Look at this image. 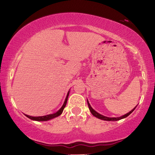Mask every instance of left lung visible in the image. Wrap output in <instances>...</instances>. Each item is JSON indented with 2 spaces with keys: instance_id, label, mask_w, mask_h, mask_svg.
<instances>
[{
  "instance_id": "8db88e82",
  "label": "left lung",
  "mask_w": 155,
  "mask_h": 155,
  "mask_svg": "<svg viewBox=\"0 0 155 155\" xmlns=\"http://www.w3.org/2000/svg\"><path fill=\"white\" fill-rule=\"evenodd\" d=\"M87 103H88V108H89V110L91 111V113H92V114L93 115V116H94L95 117H97L98 118H99V119L103 120H107V121H117V120H119L120 119H123V118H126L128 116V115H130L131 113H132L134 111V110L135 109V108L137 107H135L132 110H130V112H128V113L123 115V116H121V117H107L104 116V115H102V114H99L98 113H97L96 110H94L93 108L91 107L89 102H88V100H87Z\"/></svg>"
}]
</instances>
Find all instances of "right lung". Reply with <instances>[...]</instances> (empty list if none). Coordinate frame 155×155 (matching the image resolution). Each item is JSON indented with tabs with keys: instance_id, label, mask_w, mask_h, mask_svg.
<instances>
[{
	"instance_id": "obj_1",
	"label": "right lung",
	"mask_w": 155,
	"mask_h": 155,
	"mask_svg": "<svg viewBox=\"0 0 155 155\" xmlns=\"http://www.w3.org/2000/svg\"><path fill=\"white\" fill-rule=\"evenodd\" d=\"M69 92H70V91H68V92L67 95V97H66V98H65L63 104H62V106L61 107L60 109H59L57 112H56V113H54L53 114L45 115V116H41V117H32V116H29V115H27V114H25V115L27 117H28V118H30V119L36 120V121H47V120L52 119V118L60 116V115L62 114V111H63L64 107H66V104H67L68 97L69 95Z\"/></svg>"
}]
</instances>
